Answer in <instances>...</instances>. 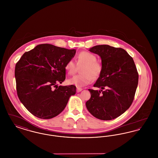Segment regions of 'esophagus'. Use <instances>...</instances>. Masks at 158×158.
<instances>
[{
  "label": "esophagus",
  "mask_w": 158,
  "mask_h": 158,
  "mask_svg": "<svg viewBox=\"0 0 158 158\" xmlns=\"http://www.w3.org/2000/svg\"><path fill=\"white\" fill-rule=\"evenodd\" d=\"M83 90L82 88H77V89H76V91H77V92H80L81 91H82Z\"/></svg>",
  "instance_id": "34e87169"
}]
</instances>
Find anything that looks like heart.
I'll list each match as a JSON object with an SVG mask.
<instances>
[{
	"mask_svg": "<svg viewBox=\"0 0 158 158\" xmlns=\"http://www.w3.org/2000/svg\"><path fill=\"white\" fill-rule=\"evenodd\" d=\"M77 64L78 66L83 65L80 70L81 74L69 79L68 82L78 88L89 84L93 79H97L103 70L102 63L97 60L94 54L88 52H82L77 55ZM65 69L69 75H74L76 71L75 61L72 59L69 60L65 65Z\"/></svg>",
	"mask_w": 158,
	"mask_h": 158,
	"instance_id": "b5f03b06",
	"label": "heart"
}]
</instances>
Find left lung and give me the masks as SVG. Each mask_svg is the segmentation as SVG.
I'll use <instances>...</instances> for the list:
<instances>
[{
	"label": "left lung",
	"mask_w": 158,
	"mask_h": 158,
	"mask_svg": "<svg viewBox=\"0 0 158 158\" xmlns=\"http://www.w3.org/2000/svg\"><path fill=\"white\" fill-rule=\"evenodd\" d=\"M89 51L101 57L103 70L94 85L101 90L88 89L90 98L86 106L97 118L111 120L119 117L131 105L139 73L133 58L123 48L98 45Z\"/></svg>",
	"instance_id": "left-lung-1"
}]
</instances>
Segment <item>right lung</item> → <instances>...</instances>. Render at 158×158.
<instances>
[{"label":"right lung","instance_id":"obj_1","mask_svg":"<svg viewBox=\"0 0 158 158\" xmlns=\"http://www.w3.org/2000/svg\"><path fill=\"white\" fill-rule=\"evenodd\" d=\"M75 53V49L43 44L25 52L16 63L18 97L34 116L50 119L58 115L65 108L69 98L75 94V85H57L65 80V65Z\"/></svg>","mask_w":158,"mask_h":158}]
</instances>
